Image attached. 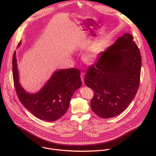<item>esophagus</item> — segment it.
<instances>
[{
    "instance_id": "34e87169",
    "label": "esophagus",
    "mask_w": 156,
    "mask_h": 156,
    "mask_svg": "<svg viewBox=\"0 0 156 156\" xmlns=\"http://www.w3.org/2000/svg\"><path fill=\"white\" fill-rule=\"evenodd\" d=\"M80 77H81V81H82V83H84V73L83 72H81V75H80Z\"/></svg>"
}]
</instances>
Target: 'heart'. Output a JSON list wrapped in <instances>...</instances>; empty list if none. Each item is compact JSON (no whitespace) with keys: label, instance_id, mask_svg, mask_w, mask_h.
Returning a JSON list of instances; mask_svg holds the SVG:
<instances>
[{"label":"heart","instance_id":"1","mask_svg":"<svg viewBox=\"0 0 156 156\" xmlns=\"http://www.w3.org/2000/svg\"><path fill=\"white\" fill-rule=\"evenodd\" d=\"M101 48H102L101 43H98L92 45L87 50V51L83 56V59L84 61L87 63L94 62L97 60Z\"/></svg>","mask_w":156,"mask_h":156}]
</instances>
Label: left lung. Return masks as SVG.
<instances>
[{
  "label": "left lung",
  "instance_id": "1",
  "mask_svg": "<svg viewBox=\"0 0 156 156\" xmlns=\"http://www.w3.org/2000/svg\"><path fill=\"white\" fill-rule=\"evenodd\" d=\"M133 39L132 35L124 34L101 52L85 75L86 85L94 92L90 101L92 110L101 118L121 113L138 89L141 57Z\"/></svg>",
  "mask_w": 156,
  "mask_h": 156
}]
</instances>
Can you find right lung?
<instances>
[{
  "label": "right lung",
  "mask_w": 156,
  "mask_h": 156,
  "mask_svg": "<svg viewBox=\"0 0 156 156\" xmlns=\"http://www.w3.org/2000/svg\"><path fill=\"white\" fill-rule=\"evenodd\" d=\"M21 42L19 43L20 46ZM13 78L17 96L30 113L40 119L55 121L67 111L74 92L81 84L80 72L75 68L59 70L54 73L44 87L37 93H27L19 83L15 51L13 59Z\"/></svg>",
  "instance_id": "add662e5"
}]
</instances>
